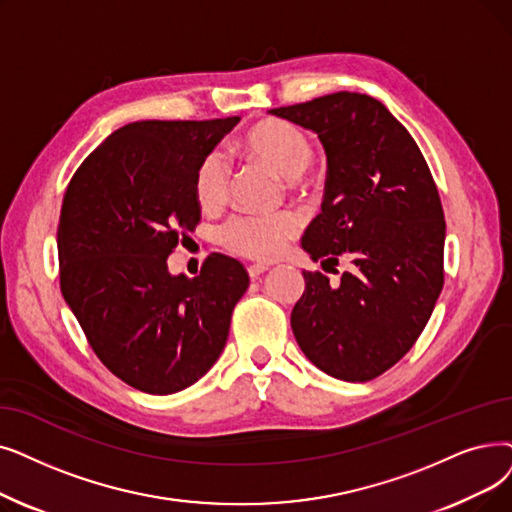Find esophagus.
<instances>
[{"instance_id": "obj_1", "label": "esophagus", "mask_w": 512, "mask_h": 512, "mask_svg": "<svg viewBox=\"0 0 512 512\" xmlns=\"http://www.w3.org/2000/svg\"><path fill=\"white\" fill-rule=\"evenodd\" d=\"M270 268H268V265H263V263H255V265H249V276L255 280V278H259L261 274H265V272H268Z\"/></svg>"}]
</instances>
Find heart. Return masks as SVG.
Here are the masks:
<instances>
[{
    "mask_svg": "<svg viewBox=\"0 0 512 512\" xmlns=\"http://www.w3.org/2000/svg\"><path fill=\"white\" fill-rule=\"evenodd\" d=\"M242 148L257 163L272 169L286 182H293L314 161V146L305 133L286 121L270 119L255 125L242 138ZM230 192V163L221 152H209L194 173V194L203 211L226 205ZM301 224L293 213L242 215L221 230V242L247 259L272 261L280 257Z\"/></svg>",
    "mask_w": 512,
    "mask_h": 512,
    "instance_id": "b5f03b06",
    "label": "heart"
}]
</instances>
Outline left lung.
I'll return each instance as SVG.
<instances>
[{"mask_svg": "<svg viewBox=\"0 0 512 512\" xmlns=\"http://www.w3.org/2000/svg\"><path fill=\"white\" fill-rule=\"evenodd\" d=\"M326 152L322 213L301 247L324 265L351 259L339 286L303 272L291 326L307 360L349 383L372 381L410 351L443 286L446 219L429 165L383 102L339 92L272 108Z\"/></svg>", "mask_w": 512, "mask_h": 512, "instance_id": "8db88e82", "label": "left lung"}]
</instances>
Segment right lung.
Here are the masks:
<instances>
[{"mask_svg":"<svg viewBox=\"0 0 512 512\" xmlns=\"http://www.w3.org/2000/svg\"><path fill=\"white\" fill-rule=\"evenodd\" d=\"M238 121L129 123L81 163L64 192L62 297L100 362L144 393H177L205 376L249 288L242 263L219 253L194 278L167 268L201 219L196 167Z\"/></svg>","mask_w":512,"mask_h":512,"instance_id":"right-lung-1","label":"right lung"}]
</instances>
